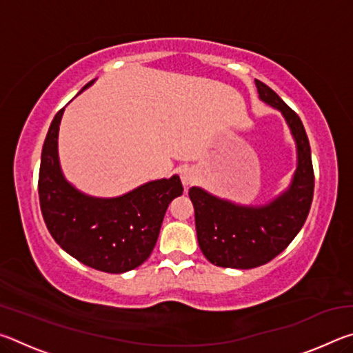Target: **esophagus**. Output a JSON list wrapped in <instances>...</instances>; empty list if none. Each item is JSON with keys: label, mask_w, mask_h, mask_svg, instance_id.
<instances>
[{"label": "esophagus", "mask_w": 353, "mask_h": 353, "mask_svg": "<svg viewBox=\"0 0 353 353\" xmlns=\"http://www.w3.org/2000/svg\"><path fill=\"white\" fill-rule=\"evenodd\" d=\"M196 171L191 170V168H185L181 171V179H182V183L183 187H190L191 183L196 182Z\"/></svg>", "instance_id": "esophagus-1"}]
</instances>
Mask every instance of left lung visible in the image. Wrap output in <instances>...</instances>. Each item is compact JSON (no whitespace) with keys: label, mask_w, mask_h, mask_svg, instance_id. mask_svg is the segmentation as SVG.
I'll return each instance as SVG.
<instances>
[{"label":"left lung","mask_w":353,"mask_h":353,"mask_svg":"<svg viewBox=\"0 0 353 353\" xmlns=\"http://www.w3.org/2000/svg\"><path fill=\"white\" fill-rule=\"evenodd\" d=\"M260 99L283 113L297 145V170L291 187L263 207H241L190 188L194 205L198 243L205 259L216 266L250 270L265 265L283 252L302 229L314 191L312 151L297 113L279 94L255 79Z\"/></svg>","instance_id":"obj_1"}]
</instances>
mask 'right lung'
I'll use <instances>...</instances> for the list:
<instances>
[{
  "label": "right lung",
  "mask_w": 353,
  "mask_h": 353,
  "mask_svg": "<svg viewBox=\"0 0 353 353\" xmlns=\"http://www.w3.org/2000/svg\"><path fill=\"white\" fill-rule=\"evenodd\" d=\"M62 113L63 109L56 113L48 130L39 171V199L48 230L65 252L93 270H135L151 255L170 202L182 194L181 179L149 182L113 199L82 194L65 181L59 166Z\"/></svg>",
  "instance_id": "obj_1"
}]
</instances>
